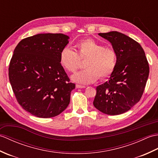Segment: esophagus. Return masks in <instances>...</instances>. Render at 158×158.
Returning <instances> with one entry per match:
<instances>
[{"mask_svg": "<svg viewBox=\"0 0 158 158\" xmlns=\"http://www.w3.org/2000/svg\"><path fill=\"white\" fill-rule=\"evenodd\" d=\"M76 87H77V88H85V85H78V84H77V85H76Z\"/></svg>", "mask_w": 158, "mask_h": 158, "instance_id": "34e87169", "label": "esophagus"}]
</instances>
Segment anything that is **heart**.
I'll return each instance as SVG.
<instances>
[{"instance_id": "b5f03b06", "label": "heart", "mask_w": 158, "mask_h": 158, "mask_svg": "<svg viewBox=\"0 0 158 158\" xmlns=\"http://www.w3.org/2000/svg\"><path fill=\"white\" fill-rule=\"evenodd\" d=\"M75 51L64 48L60 53V64L69 73H75L85 61L86 69L72 76L74 81L89 84L98 77L106 79L113 73L117 65V53L112 48H105L91 39H82L75 43Z\"/></svg>"}]
</instances>
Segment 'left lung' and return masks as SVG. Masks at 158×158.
<instances>
[{
	"mask_svg": "<svg viewBox=\"0 0 158 158\" xmlns=\"http://www.w3.org/2000/svg\"><path fill=\"white\" fill-rule=\"evenodd\" d=\"M111 43L117 53V65L109 80L97 86L93 105L107 115L129 110L141 98L149 77V66L142 47L122 33H99Z\"/></svg>",
	"mask_w": 158,
	"mask_h": 158,
	"instance_id": "left-lung-1",
	"label": "left lung"
}]
</instances>
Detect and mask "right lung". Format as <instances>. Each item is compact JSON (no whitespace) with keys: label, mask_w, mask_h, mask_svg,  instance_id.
<instances>
[{"label":"right lung","mask_w":158,"mask_h":158,"mask_svg":"<svg viewBox=\"0 0 158 158\" xmlns=\"http://www.w3.org/2000/svg\"><path fill=\"white\" fill-rule=\"evenodd\" d=\"M61 33L38 34L22 39L13 52L9 78L22 108L41 118L58 115L69 106L75 88L60 62L69 43Z\"/></svg>","instance_id":"1"}]
</instances>
